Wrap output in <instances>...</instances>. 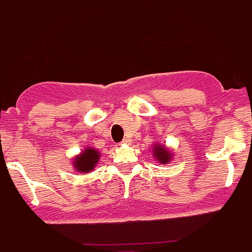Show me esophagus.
Masks as SVG:
<instances>
[{
  "instance_id": "obj_1",
  "label": "esophagus",
  "mask_w": 252,
  "mask_h": 252,
  "mask_svg": "<svg viewBox=\"0 0 252 252\" xmlns=\"http://www.w3.org/2000/svg\"><path fill=\"white\" fill-rule=\"evenodd\" d=\"M122 142H123V144H128V142H129V140H128V138H124Z\"/></svg>"
}]
</instances>
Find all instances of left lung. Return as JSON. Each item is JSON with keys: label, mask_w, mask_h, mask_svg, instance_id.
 Instances as JSON below:
<instances>
[{"label": "left lung", "mask_w": 252, "mask_h": 252, "mask_svg": "<svg viewBox=\"0 0 252 252\" xmlns=\"http://www.w3.org/2000/svg\"><path fill=\"white\" fill-rule=\"evenodd\" d=\"M154 157H157V159L161 163H167L171 158V154H168V150H166L163 146L157 145L154 148Z\"/></svg>", "instance_id": "8db88e82"}]
</instances>
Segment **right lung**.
Returning a JSON list of instances; mask_svg holds the SVG:
<instances>
[{"label": "right lung", "instance_id": "add662e5", "mask_svg": "<svg viewBox=\"0 0 252 252\" xmlns=\"http://www.w3.org/2000/svg\"><path fill=\"white\" fill-rule=\"evenodd\" d=\"M98 158H99V152L89 148V149L85 150L84 153L81 154V156L74 158V167H76L77 171L89 172L94 168L95 165H96Z\"/></svg>", "mask_w": 252, "mask_h": 252}]
</instances>
